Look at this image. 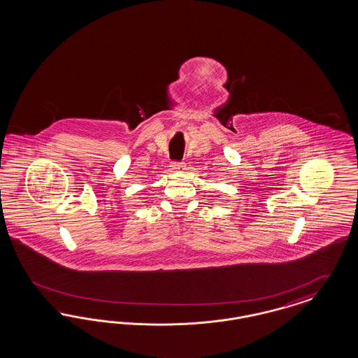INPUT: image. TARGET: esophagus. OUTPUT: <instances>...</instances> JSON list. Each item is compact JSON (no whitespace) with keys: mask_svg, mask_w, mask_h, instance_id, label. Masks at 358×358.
<instances>
[{"mask_svg":"<svg viewBox=\"0 0 358 358\" xmlns=\"http://www.w3.org/2000/svg\"><path fill=\"white\" fill-rule=\"evenodd\" d=\"M171 168L174 172H178V171H184L185 169V164L184 162H178V161H174L171 164Z\"/></svg>","mask_w":358,"mask_h":358,"instance_id":"1","label":"esophagus"}]
</instances>
